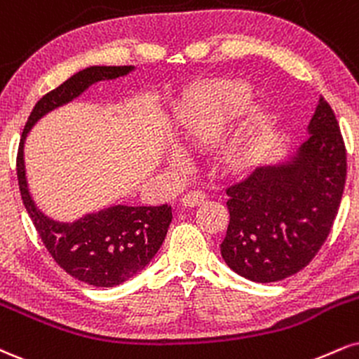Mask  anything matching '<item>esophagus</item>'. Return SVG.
<instances>
[{
  "label": "esophagus",
  "instance_id": "34e87169",
  "mask_svg": "<svg viewBox=\"0 0 359 359\" xmlns=\"http://www.w3.org/2000/svg\"><path fill=\"white\" fill-rule=\"evenodd\" d=\"M207 196L204 192L201 191H189L185 196L180 198V202H182L184 207H196V205H201L205 202Z\"/></svg>",
  "mask_w": 359,
  "mask_h": 359
}]
</instances>
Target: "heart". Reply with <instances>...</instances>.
Wrapping results in <instances>:
<instances>
[{
  "mask_svg": "<svg viewBox=\"0 0 359 359\" xmlns=\"http://www.w3.org/2000/svg\"><path fill=\"white\" fill-rule=\"evenodd\" d=\"M250 98H252V92L249 86L239 83L222 85L205 95L204 98H198L185 111L182 140L187 145H201L219 135L227 120L239 115L248 107ZM261 122V111H252L249 118V132L231 145L229 157L236 163H244L252 157V137Z\"/></svg>",
  "mask_w": 359,
  "mask_h": 359,
  "instance_id": "heart-1",
  "label": "heart"
}]
</instances>
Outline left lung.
<instances>
[{
  "label": "left lung",
  "mask_w": 359,
  "mask_h": 359,
  "mask_svg": "<svg viewBox=\"0 0 359 359\" xmlns=\"http://www.w3.org/2000/svg\"><path fill=\"white\" fill-rule=\"evenodd\" d=\"M346 149L325 98L308 137L286 161L259 165L229 185V226L221 254L234 273L274 283L299 273L318 254L338 214Z\"/></svg>",
  "instance_id": "obj_1"
}]
</instances>
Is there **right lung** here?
I'll list each match as a JSON object with an SVG mask.
<instances>
[{"label":"right lung","instance_id":"obj_1","mask_svg":"<svg viewBox=\"0 0 359 359\" xmlns=\"http://www.w3.org/2000/svg\"><path fill=\"white\" fill-rule=\"evenodd\" d=\"M135 67H88L36 102L25 125L16 157L21 198L56 264L72 278L97 287H114L140 273L152 261L172 222V207L111 205L75 222H58L38 209L25 170V140L43 115L67 105L97 81L115 80Z\"/></svg>","mask_w":359,"mask_h":359}]
</instances>
